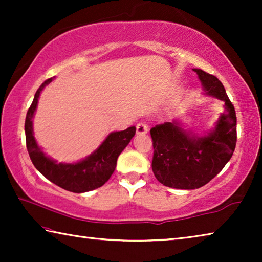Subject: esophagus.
<instances>
[{"label": "esophagus", "instance_id": "34e87169", "mask_svg": "<svg viewBox=\"0 0 262 262\" xmlns=\"http://www.w3.org/2000/svg\"><path fill=\"white\" fill-rule=\"evenodd\" d=\"M149 130V127L147 122H139L136 125V133L137 134H147Z\"/></svg>", "mask_w": 262, "mask_h": 262}]
</instances>
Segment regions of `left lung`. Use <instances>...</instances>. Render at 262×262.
<instances>
[{"label": "left lung", "instance_id": "obj_1", "mask_svg": "<svg viewBox=\"0 0 262 262\" xmlns=\"http://www.w3.org/2000/svg\"><path fill=\"white\" fill-rule=\"evenodd\" d=\"M208 95L224 101L215 129L207 136H190L178 122H164L150 129L152 171L159 183L172 188L195 189L209 183L225 166L236 148V111L223 84L214 75L194 69Z\"/></svg>", "mask_w": 262, "mask_h": 262}]
</instances>
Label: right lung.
Listing matches in <instances>:
<instances>
[{
  "label": "right lung",
  "instance_id": "add662e5",
  "mask_svg": "<svg viewBox=\"0 0 262 262\" xmlns=\"http://www.w3.org/2000/svg\"><path fill=\"white\" fill-rule=\"evenodd\" d=\"M52 79L53 77L46 79L39 86L26 113L25 139L31 161L45 178L69 192L84 193L98 188L111 178L117 166L119 155L135 135L136 128L129 127L125 130L111 133L100 147L84 161L75 164H57L52 161L38 147L32 129V118L37 108L39 95Z\"/></svg>",
  "mask_w": 262,
  "mask_h": 262
}]
</instances>
